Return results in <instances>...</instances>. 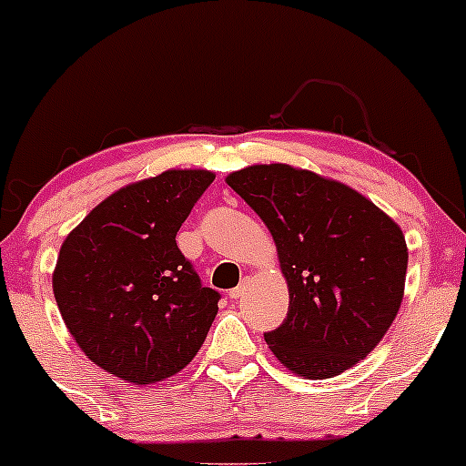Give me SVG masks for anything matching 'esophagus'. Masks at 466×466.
Wrapping results in <instances>:
<instances>
[{"mask_svg": "<svg viewBox=\"0 0 466 466\" xmlns=\"http://www.w3.org/2000/svg\"><path fill=\"white\" fill-rule=\"evenodd\" d=\"M248 287H249V278H243V280H240V285L234 287L232 291H229V298H232V300H238V298L248 291Z\"/></svg>", "mask_w": 466, "mask_h": 466, "instance_id": "esophagus-1", "label": "esophagus"}]
</instances>
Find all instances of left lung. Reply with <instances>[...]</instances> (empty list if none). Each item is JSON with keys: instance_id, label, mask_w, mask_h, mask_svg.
I'll use <instances>...</instances> for the list:
<instances>
[{"instance_id": "1", "label": "left lung", "mask_w": 466, "mask_h": 466, "mask_svg": "<svg viewBox=\"0 0 466 466\" xmlns=\"http://www.w3.org/2000/svg\"><path fill=\"white\" fill-rule=\"evenodd\" d=\"M226 181L269 228L287 278V318L265 333L278 361L307 379L360 363L403 300L400 228L346 184L289 164L248 166Z\"/></svg>"}]
</instances>
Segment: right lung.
Wrapping results in <instances>:
<instances>
[{"label": "right lung", "mask_w": 466, "mask_h": 466, "mask_svg": "<svg viewBox=\"0 0 466 466\" xmlns=\"http://www.w3.org/2000/svg\"><path fill=\"white\" fill-rule=\"evenodd\" d=\"M210 170H164L106 197L63 240L52 289L80 350L122 381L148 386L186 368L218 311L177 248Z\"/></svg>", "instance_id": "1"}]
</instances>
